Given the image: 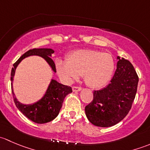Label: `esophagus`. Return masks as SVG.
Listing matches in <instances>:
<instances>
[{"instance_id":"obj_1","label":"esophagus","mask_w":150,"mask_h":150,"mask_svg":"<svg viewBox=\"0 0 150 150\" xmlns=\"http://www.w3.org/2000/svg\"><path fill=\"white\" fill-rule=\"evenodd\" d=\"M81 87H79V86H73L72 87V91H80L81 90Z\"/></svg>"}]
</instances>
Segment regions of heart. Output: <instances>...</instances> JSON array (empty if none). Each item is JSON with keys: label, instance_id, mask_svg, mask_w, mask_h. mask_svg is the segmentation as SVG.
Segmentation results:
<instances>
[{"label": "heart", "instance_id": "heart-1", "mask_svg": "<svg viewBox=\"0 0 150 150\" xmlns=\"http://www.w3.org/2000/svg\"><path fill=\"white\" fill-rule=\"evenodd\" d=\"M114 68L111 54L93 49L75 50L67 56L66 62H57V72L63 79L70 82L83 75L85 83L94 88L107 83Z\"/></svg>", "mask_w": 150, "mask_h": 150}]
</instances>
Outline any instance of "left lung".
<instances>
[{
    "label": "left lung",
    "instance_id": "8db88e82",
    "mask_svg": "<svg viewBox=\"0 0 150 150\" xmlns=\"http://www.w3.org/2000/svg\"><path fill=\"white\" fill-rule=\"evenodd\" d=\"M117 68L110 83L93 91V98L85 107L87 118L93 125L110 127L128 115L135 99L139 77L128 60L117 57Z\"/></svg>",
    "mask_w": 150,
    "mask_h": 150
}]
</instances>
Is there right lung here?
<instances>
[{
    "instance_id": "add662e5",
    "label": "right lung",
    "mask_w": 150,
    "mask_h": 150,
    "mask_svg": "<svg viewBox=\"0 0 150 150\" xmlns=\"http://www.w3.org/2000/svg\"><path fill=\"white\" fill-rule=\"evenodd\" d=\"M54 53V50L51 48H33L29 50L13 64V67L12 68L11 72V80L13 81L15 69L20 62L32 55H37L43 57L51 67L53 70L56 72L55 63L50 57ZM72 91V88L70 86L61 84L52 80L48 88L47 89L46 94L40 100L33 104L25 105L18 102L14 96L13 89H11L13 101L19 111L30 120L40 124L50 122L57 117L62 108L64 99L68 93Z\"/></svg>"
}]
</instances>
